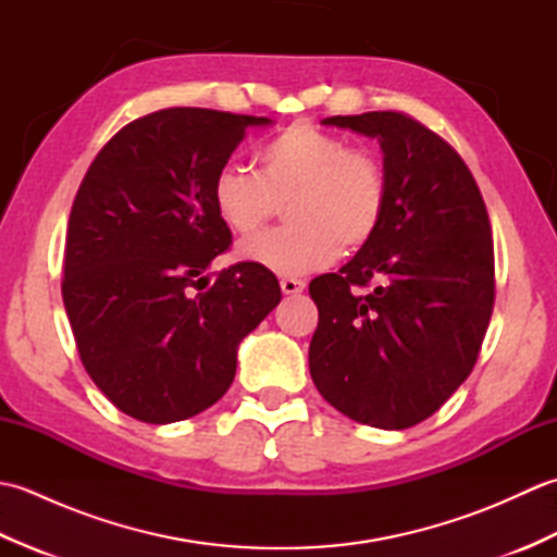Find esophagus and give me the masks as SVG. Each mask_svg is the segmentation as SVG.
<instances>
[{"mask_svg": "<svg viewBox=\"0 0 557 557\" xmlns=\"http://www.w3.org/2000/svg\"><path fill=\"white\" fill-rule=\"evenodd\" d=\"M280 287H282V292L289 294V297H294V294H301L304 292L306 282L299 280V277H282L280 280Z\"/></svg>", "mask_w": 557, "mask_h": 557, "instance_id": "1", "label": "esophagus"}]
</instances>
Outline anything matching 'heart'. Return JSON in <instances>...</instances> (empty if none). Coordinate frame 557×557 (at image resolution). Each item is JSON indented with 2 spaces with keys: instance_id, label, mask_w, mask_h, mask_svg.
Wrapping results in <instances>:
<instances>
[{
  "instance_id": "heart-1",
  "label": "heart",
  "mask_w": 557,
  "mask_h": 557,
  "mask_svg": "<svg viewBox=\"0 0 557 557\" xmlns=\"http://www.w3.org/2000/svg\"><path fill=\"white\" fill-rule=\"evenodd\" d=\"M280 203H287V227L244 242L239 258L277 275H306L375 239L389 203L387 172L373 152L297 122L258 150V174L227 164L212 180V206L234 234L258 232Z\"/></svg>"
}]
</instances>
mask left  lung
<instances>
[{
  "instance_id": "obj_1",
  "label": "left lung",
  "mask_w": 557,
  "mask_h": 557,
  "mask_svg": "<svg viewBox=\"0 0 557 557\" xmlns=\"http://www.w3.org/2000/svg\"><path fill=\"white\" fill-rule=\"evenodd\" d=\"M323 124L377 138L389 203L375 239L309 285L311 377L345 417L401 431L441 409L479 359L495 301L486 203L457 150L409 114Z\"/></svg>"
}]
</instances>
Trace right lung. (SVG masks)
Segmentation results:
<instances>
[{"label":"right lung","mask_w":557,"mask_h":557,"mask_svg":"<svg viewBox=\"0 0 557 557\" xmlns=\"http://www.w3.org/2000/svg\"><path fill=\"white\" fill-rule=\"evenodd\" d=\"M268 116L170 108L116 132L69 215L62 297L78 357L102 395L144 423L196 417L227 393L239 342L275 309L270 270L203 272L232 232L212 180ZM199 292L196 293L195 289Z\"/></svg>","instance_id":"obj_1"}]
</instances>
